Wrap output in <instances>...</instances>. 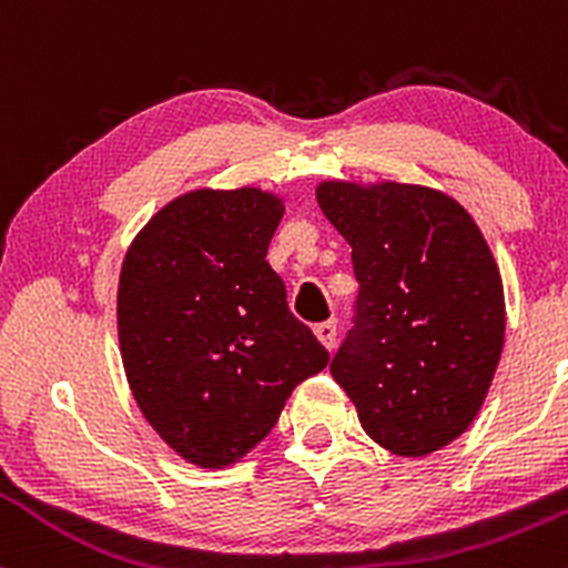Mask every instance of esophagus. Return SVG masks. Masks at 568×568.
Wrapping results in <instances>:
<instances>
[{
    "instance_id": "obj_1",
    "label": "esophagus",
    "mask_w": 568,
    "mask_h": 568,
    "mask_svg": "<svg viewBox=\"0 0 568 568\" xmlns=\"http://www.w3.org/2000/svg\"><path fill=\"white\" fill-rule=\"evenodd\" d=\"M315 336L321 338L325 349H334L336 347V321H325L315 325Z\"/></svg>"
}]
</instances>
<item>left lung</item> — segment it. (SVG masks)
Returning a JSON list of instances; mask_svg holds the SVG:
<instances>
[{
    "instance_id": "1",
    "label": "left lung",
    "mask_w": 568,
    "mask_h": 568,
    "mask_svg": "<svg viewBox=\"0 0 568 568\" xmlns=\"http://www.w3.org/2000/svg\"><path fill=\"white\" fill-rule=\"evenodd\" d=\"M317 202L352 245L361 285L331 374L379 446L438 452L484 406L505 342L484 234L459 202L425 186L331 181Z\"/></svg>"
}]
</instances>
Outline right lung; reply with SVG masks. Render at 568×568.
Returning <instances> with one entry per match:
<instances>
[{"mask_svg":"<svg viewBox=\"0 0 568 568\" xmlns=\"http://www.w3.org/2000/svg\"><path fill=\"white\" fill-rule=\"evenodd\" d=\"M283 205L262 189L192 192L146 224L116 296L125 374L146 422L202 467H224L277 425L328 349L266 262Z\"/></svg>","mask_w":568,"mask_h":568,"instance_id":"obj_1","label":"right lung"}]
</instances>
